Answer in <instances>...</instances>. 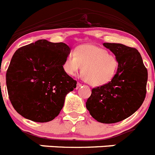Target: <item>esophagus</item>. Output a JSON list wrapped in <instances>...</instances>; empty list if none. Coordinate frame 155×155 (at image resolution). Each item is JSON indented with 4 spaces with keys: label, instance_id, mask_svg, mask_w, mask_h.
<instances>
[{
    "label": "esophagus",
    "instance_id": "obj_1",
    "mask_svg": "<svg viewBox=\"0 0 155 155\" xmlns=\"http://www.w3.org/2000/svg\"><path fill=\"white\" fill-rule=\"evenodd\" d=\"M81 86H82V84H81V83H78V84H77V88H79Z\"/></svg>",
    "mask_w": 155,
    "mask_h": 155
}]
</instances>
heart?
<instances>
[{"label": "heart", "instance_id": "heart-1", "mask_svg": "<svg viewBox=\"0 0 155 155\" xmlns=\"http://www.w3.org/2000/svg\"><path fill=\"white\" fill-rule=\"evenodd\" d=\"M119 62L104 48L95 45H82L65 58L63 69L69 76L75 75L82 69V76L92 86H102L115 77Z\"/></svg>", "mask_w": 155, "mask_h": 155}]
</instances>
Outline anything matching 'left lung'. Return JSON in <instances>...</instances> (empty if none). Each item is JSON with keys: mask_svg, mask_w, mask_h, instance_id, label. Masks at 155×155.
<instances>
[{"mask_svg": "<svg viewBox=\"0 0 155 155\" xmlns=\"http://www.w3.org/2000/svg\"><path fill=\"white\" fill-rule=\"evenodd\" d=\"M118 59L117 74L108 84L92 88L86 108L96 121L112 124L129 117L146 96L147 70L136 48L121 44L104 43Z\"/></svg>", "mask_w": 155, "mask_h": 155, "instance_id": "8db88e82", "label": "left lung"}]
</instances>
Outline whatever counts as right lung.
<instances>
[{
    "instance_id": "1",
    "label": "right lung",
    "mask_w": 155,
    "mask_h": 155,
    "mask_svg": "<svg viewBox=\"0 0 155 155\" xmlns=\"http://www.w3.org/2000/svg\"><path fill=\"white\" fill-rule=\"evenodd\" d=\"M71 48L65 43L38 40L19 48L6 73V84L13 107L36 122H48L59 115L65 98L77 81L63 71Z\"/></svg>"
}]
</instances>
